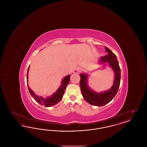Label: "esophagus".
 <instances>
[{
	"instance_id": "1",
	"label": "esophagus",
	"mask_w": 147,
	"mask_h": 147,
	"mask_svg": "<svg viewBox=\"0 0 147 147\" xmlns=\"http://www.w3.org/2000/svg\"><path fill=\"white\" fill-rule=\"evenodd\" d=\"M82 70V68L81 67H78V68H77V69L75 70V72L77 73H80Z\"/></svg>"
}]
</instances>
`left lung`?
I'll list each match as a JSON object with an SVG mask.
<instances>
[{
	"instance_id": "1",
	"label": "left lung",
	"mask_w": 147,
	"mask_h": 147,
	"mask_svg": "<svg viewBox=\"0 0 147 147\" xmlns=\"http://www.w3.org/2000/svg\"><path fill=\"white\" fill-rule=\"evenodd\" d=\"M105 48L108 54L106 56H102L101 57V61L102 63H109L115 74L114 83L111 89L101 93L94 92L87 85V76L85 74H80V86L83 98L90 104L97 106H104L112 100L118 91L121 80V69L116 56L109 49L106 47H105Z\"/></svg>"
}]
</instances>
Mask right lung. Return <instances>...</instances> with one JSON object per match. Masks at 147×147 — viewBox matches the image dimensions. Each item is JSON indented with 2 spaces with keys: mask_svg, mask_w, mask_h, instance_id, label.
Returning a JSON list of instances; mask_svg holds the SVG:
<instances>
[{
  "mask_svg": "<svg viewBox=\"0 0 147 147\" xmlns=\"http://www.w3.org/2000/svg\"><path fill=\"white\" fill-rule=\"evenodd\" d=\"M28 69H29V67H28V73H27V83H28ZM70 77V75H69L63 79L62 83L61 85V86L57 90V92H56L50 98H45L42 96H39L36 95L28 86V90L32 97L34 98L37 102H38L41 105L45 106L46 107H50L51 106L56 105V104H57L58 102H59L61 100V99L63 98L65 88L69 82Z\"/></svg>",
  "mask_w": 147,
  "mask_h": 147,
  "instance_id": "obj_1",
  "label": "right lung"
}]
</instances>
